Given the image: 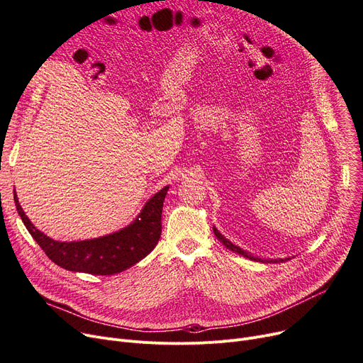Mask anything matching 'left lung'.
<instances>
[{"instance_id": "left-lung-1", "label": "left lung", "mask_w": 363, "mask_h": 363, "mask_svg": "<svg viewBox=\"0 0 363 363\" xmlns=\"http://www.w3.org/2000/svg\"><path fill=\"white\" fill-rule=\"evenodd\" d=\"M213 233H215V235H216V238L226 247L228 250H231V252H234V253H238V255H241V256H244V257H247V259H250V260H255V262H262V263H281V262H285V260H290V257H285V259H260V257H257V256H253L252 253H249V252H245V250H242V249H240L238 245H235V244H233L230 240L228 238H225L216 228L213 226Z\"/></svg>"}]
</instances>
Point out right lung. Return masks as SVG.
<instances>
[{
  "instance_id": "obj_1",
  "label": "right lung",
  "mask_w": 363,
  "mask_h": 363,
  "mask_svg": "<svg viewBox=\"0 0 363 363\" xmlns=\"http://www.w3.org/2000/svg\"><path fill=\"white\" fill-rule=\"evenodd\" d=\"M169 186L162 188L143 207L140 215L122 230L84 241H55L36 230L18 203H14L26 230L45 255L60 268L91 275H113L126 271L155 249L162 234V211Z\"/></svg>"
}]
</instances>
